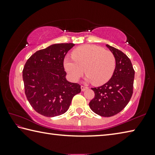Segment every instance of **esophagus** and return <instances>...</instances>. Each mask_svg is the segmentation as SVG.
Wrapping results in <instances>:
<instances>
[{"label": "esophagus", "mask_w": 155, "mask_h": 155, "mask_svg": "<svg viewBox=\"0 0 155 155\" xmlns=\"http://www.w3.org/2000/svg\"><path fill=\"white\" fill-rule=\"evenodd\" d=\"M81 91H85L86 90H87V89L89 88L88 87H87V86H84V85H81Z\"/></svg>", "instance_id": "1"}]
</instances>
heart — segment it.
<instances>
[{"label": "heart", "mask_w": 155, "mask_h": 155, "mask_svg": "<svg viewBox=\"0 0 155 155\" xmlns=\"http://www.w3.org/2000/svg\"><path fill=\"white\" fill-rule=\"evenodd\" d=\"M72 58L64 59V67L72 80L78 81L84 70L88 81L96 85L107 83L115 71L116 60L113 52L96 45H83L72 52Z\"/></svg>", "instance_id": "1"}]
</instances>
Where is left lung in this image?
Listing matches in <instances>:
<instances>
[{
    "instance_id": "obj_1",
    "label": "left lung",
    "mask_w": 155,
    "mask_h": 155,
    "mask_svg": "<svg viewBox=\"0 0 155 155\" xmlns=\"http://www.w3.org/2000/svg\"><path fill=\"white\" fill-rule=\"evenodd\" d=\"M116 60L115 71L108 82L91 88L94 98L90 102L92 111L101 116L111 117L127 105L133 93L135 70L130 59L120 50L107 45Z\"/></svg>"
}]
</instances>
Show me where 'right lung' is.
I'll use <instances>...</instances> for the list:
<instances>
[{
    "instance_id": "right-lung-1",
    "label": "right lung",
    "mask_w": 155,
    "mask_h": 155,
    "mask_svg": "<svg viewBox=\"0 0 155 155\" xmlns=\"http://www.w3.org/2000/svg\"><path fill=\"white\" fill-rule=\"evenodd\" d=\"M72 43L56 44L32 54L22 70L25 92L31 107L46 117L64 114L72 100L81 92L78 83L65 78L64 61Z\"/></svg>"
}]
</instances>
